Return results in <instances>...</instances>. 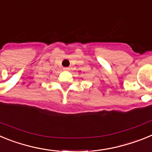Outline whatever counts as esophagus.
<instances>
[{
  "label": "esophagus",
  "mask_w": 152,
  "mask_h": 152,
  "mask_svg": "<svg viewBox=\"0 0 152 152\" xmlns=\"http://www.w3.org/2000/svg\"><path fill=\"white\" fill-rule=\"evenodd\" d=\"M63 70H64V71H69L70 68H63Z\"/></svg>",
  "instance_id": "1"
}]
</instances>
